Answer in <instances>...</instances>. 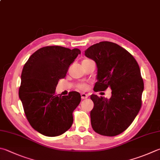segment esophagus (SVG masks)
Segmentation results:
<instances>
[{"label": "esophagus", "mask_w": 160, "mask_h": 160, "mask_svg": "<svg viewBox=\"0 0 160 160\" xmlns=\"http://www.w3.org/2000/svg\"><path fill=\"white\" fill-rule=\"evenodd\" d=\"M81 99H87V98H88V95H87V94H85V93H81Z\"/></svg>", "instance_id": "esophagus-1"}]
</instances>
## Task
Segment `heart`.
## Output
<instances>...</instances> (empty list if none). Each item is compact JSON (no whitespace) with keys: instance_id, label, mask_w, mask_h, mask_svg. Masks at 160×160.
I'll list each match as a JSON object with an SVG mask.
<instances>
[{"instance_id":"obj_1","label":"heart","mask_w":160,"mask_h":160,"mask_svg":"<svg viewBox=\"0 0 160 160\" xmlns=\"http://www.w3.org/2000/svg\"><path fill=\"white\" fill-rule=\"evenodd\" d=\"M90 61H91V60L88 59V58L83 59L82 61V64H83V63H86V62H88ZM77 88H78V89H79L81 90H87L89 88V86L86 83H80L77 86Z\"/></svg>"}]
</instances>
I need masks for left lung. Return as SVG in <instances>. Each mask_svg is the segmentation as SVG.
<instances>
[{
    "label": "left lung",
    "mask_w": 160,
    "mask_h": 160,
    "mask_svg": "<svg viewBox=\"0 0 160 160\" xmlns=\"http://www.w3.org/2000/svg\"><path fill=\"white\" fill-rule=\"evenodd\" d=\"M85 56L97 65L95 91L112 90L110 99L90 96L94 103L90 111L92 128L103 136H116L128 128L141 107L144 85L139 66L127 50L111 42L92 45Z\"/></svg>",
    "instance_id": "1"
}]
</instances>
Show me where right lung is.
Segmentation results:
<instances>
[{"mask_svg": "<svg viewBox=\"0 0 160 160\" xmlns=\"http://www.w3.org/2000/svg\"><path fill=\"white\" fill-rule=\"evenodd\" d=\"M80 53L79 49L47 46L32 53L23 66L19 98L30 125L44 136L61 135L73 123L72 113L81 95L76 91L56 95V87Z\"/></svg>", "mask_w": 160, "mask_h": 160, "instance_id": "1", "label": "right lung"}]
</instances>
